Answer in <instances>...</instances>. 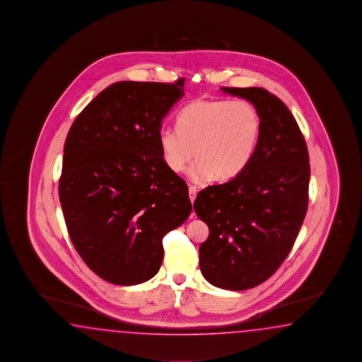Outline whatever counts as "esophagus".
<instances>
[{
    "instance_id": "obj_1",
    "label": "esophagus",
    "mask_w": 362,
    "mask_h": 362,
    "mask_svg": "<svg viewBox=\"0 0 362 362\" xmlns=\"http://www.w3.org/2000/svg\"><path fill=\"white\" fill-rule=\"evenodd\" d=\"M188 193H189V200H191V202L193 204L194 200H196V196H197V188H196L194 185H189ZM192 216H194V213H193Z\"/></svg>"
}]
</instances>
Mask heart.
<instances>
[{
	"instance_id": "obj_1",
	"label": "heart",
	"mask_w": 362,
	"mask_h": 362,
	"mask_svg": "<svg viewBox=\"0 0 362 362\" xmlns=\"http://www.w3.org/2000/svg\"><path fill=\"white\" fill-rule=\"evenodd\" d=\"M177 129L163 127L158 134L165 165L174 173L187 168L196 183L210 179L227 182L240 175L256 152L262 121L247 100H194L177 118Z\"/></svg>"
}]
</instances>
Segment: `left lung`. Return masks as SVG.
Here are the masks:
<instances>
[{
    "instance_id": "obj_1",
    "label": "left lung",
    "mask_w": 362,
    "mask_h": 362,
    "mask_svg": "<svg viewBox=\"0 0 362 362\" xmlns=\"http://www.w3.org/2000/svg\"><path fill=\"white\" fill-rule=\"evenodd\" d=\"M222 90L255 105L261 136L247 169L200 191L193 208L209 227L200 245L204 278L243 291L267 281L292 250L308 209L310 165L298 122L278 97L258 87Z\"/></svg>"
}]
</instances>
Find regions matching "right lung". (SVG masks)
I'll list each match as a JSON object with an SVG mask.
<instances>
[{
  "label": "right lung",
  "instance_id": "add662e5",
  "mask_svg": "<svg viewBox=\"0 0 362 362\" xmlns=\"http://www.w3.org/2000/svg\"><path fill=\"white\" fill-rule=\"evenodd\" d=\"M118 81L74 121L64 148L59 201L74 247L104 281L134 286L158 273L162 239L192 211L185 180L165 165L162 119L183 92Z\"/></svg>",
  "mask_w": 362,
  "mask_h": 362
}]
</instances>
